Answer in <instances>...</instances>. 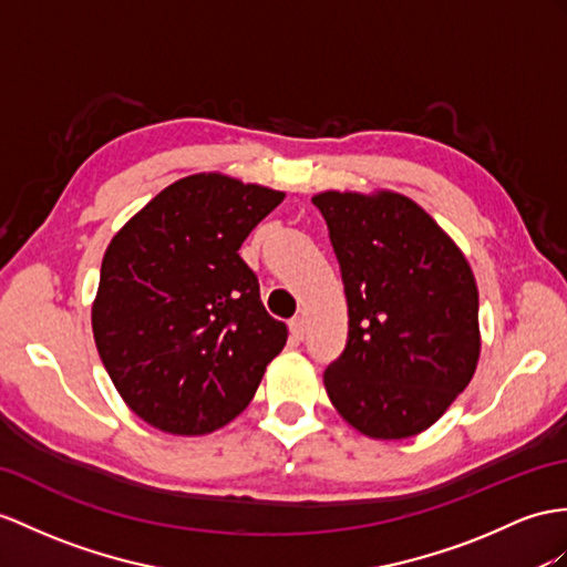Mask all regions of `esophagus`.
<instances>
[{"label":"esophagus","instance_id":"34e87169","mask_svg":"<svg viewBox=\"0 0 567 567\" xmlns=\"http://www.w3.org/2000/svg\"><path fill=\"white\" fill-rule=\"evenodd\" d=\"M291 339L293 341H302L306 339V334H308V322H306V317H293L291 320Z\"/></svg>","mask_w":567,"mask_h":567}]
</instances>
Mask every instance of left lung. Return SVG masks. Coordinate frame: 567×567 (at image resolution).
Listing matches in <instances>:
<instances>
[{
    "instance_id": "1",
    "label": "left lung",
    "mask_w": 567,
    "mask_h": 567,
    "mask_svg": "<svg viewBox=\"0 0 567 567\" xmlns=\"http://www.w3.org/2000/svg\"><path fill=\"white\" fill-rule=\"evenodd\" d=\"M312 204L327 220L349 302V341L324 370V390L358 433L419 435L474 378V271L433 216L396 192L327 189Z\"/></svg>"
}]
</instances>
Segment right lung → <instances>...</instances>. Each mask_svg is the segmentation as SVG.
Returning a JSON list of instances; mask_svg holds the SVG:
<instances>
[{"label": "right lung", "instance_id": "add662e5", "mask_svg": "<svg viewBox=\"0 0 567 567\" xmlns=\"http://www.w3.org/2000/svg\"><path fill=\"white\" fill-rule=\"evenodd\" d=\"M284 192L220 173L177 179L110 240L91 324L101 361L136 416L206 435L252 402L288 329L261 306L238 255Z\"/></svg>", "mask_w": 567, "mask_h": 567}]
</instances>
